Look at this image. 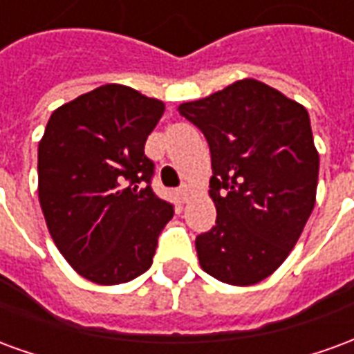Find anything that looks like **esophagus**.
<instances>
[{
  "label": "esophagus",
  "mask_w": 354,
  "mask_h": 354,
  "mask_svg": "<svg viewBox=\"0 0 354 354\" xmlns=\"http://www.w3.org/2000/svg\"><path fill=\"white\" fill-rule=\"evenodd\" d=\"M179 196H181L183 202H187V200H189V189H187V187H181V189H179Z\"/></svg>",
  "instance_id": "esophagus-1"
}]
</instances>
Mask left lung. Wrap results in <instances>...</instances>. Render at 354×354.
I'll return each mask as SVG.
<instances>
[{
  "mask_svg": "<svg viewBox=\"0 0 354 354\" xmlns=\"http://www.w3.org/2000/svg\"><path fill=\"white\" fill-rule=\"evenodd\" d=\"M212 152L217 219L196 236L202 269L232 286L270 277L315 207L318 152L309 112L257 80L179 106Z\"/></svg>",
  "mask_w": 354,
  "mask_h": 354,
  "instance_id": "obj_1",
  "label": "left lung"
}]
</instances>
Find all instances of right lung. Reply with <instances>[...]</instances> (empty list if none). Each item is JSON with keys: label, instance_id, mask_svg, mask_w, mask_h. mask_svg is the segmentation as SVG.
Returning <instances> with one entry per match:
<instances>
[{"label": "right lung", "instance_id": "1", "mask_svg": "<svg viewBox=\"0 0 354 354\" xmlns=\"http://www.w3.org/2000/svg\"><path fill=\"white\" fill-rule=\"evenodd\" d=\"M164 102L106 84L62 104L37 149L39 204L64 259L95 284H124L152 265L173 204L150 187L145 142Z\"/></svg>", "mask_w": 354, "mask_h": 354}]
</instances>
